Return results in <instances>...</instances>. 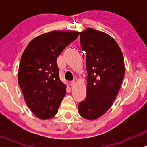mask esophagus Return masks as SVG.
Returning <instances> with one entry per match:
<instances>
[{
	"instance_id": "esophagus-1",
	"label": "esophagus",
	"mask_w": 147,
	"mask_h": 147,
	"mask_svg": "<svg viewBox=\"0 0 147 147\" xmlns=\"http://www.w3.org/2000/svg\"><path fill=\"white\" fill-rule=\"evenodd\" d=\"M70 84H71V86H72V87H75V86L76 85V82H75V80H72V82H70Z\"/></svg>"
}]
</instances>
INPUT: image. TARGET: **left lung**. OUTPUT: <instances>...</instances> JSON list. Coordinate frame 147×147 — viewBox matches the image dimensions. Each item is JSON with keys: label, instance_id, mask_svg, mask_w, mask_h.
<instances>
[{"label": "left lung", "instance_id": "1", "mask_svg": "<svg viewBox=\"0 0 147 147\" xmlns=\"http://www.w3.org/2000/svg\"><path fill=\"white\" fill-rule=\"evenodd\" d=\"M80 35L86 54L87 84L78 112L84 119L94 120L107 112L119 92L125 72L124 56L117 42L105 32L88 28Z\"/></svg>", "mask_w": 147, "mask_h": 147}]
</instances>
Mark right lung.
I'll return each instance as SVG.
<instances>
[{
  "label": "right lung",
  "instance_id": "1",
  "mask_svg": "<svg viewBox=\"0 0 147 147\" xmlns=\"http://www.w3.org/2000/svg\"><path fill=\"white\" fill-rule=\"evenodd\" d=\"M79 35L72 30H53L34 38L20 59L18 81L26 105L41 119L53 117L66 94L59 77L57 58Z\"/></svg>",
  "mask_w": 147,
  "mask_h": 147
}]
</instances>
